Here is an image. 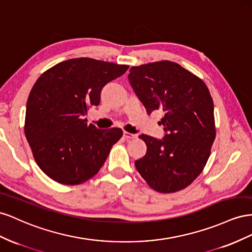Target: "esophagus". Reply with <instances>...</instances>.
Listing matches in <instances>:
<instances>
[{
    "label": "esophagus",
    "mask_w": 252,
    "mask_h": 252,
    "mask_svg": "<svg viewBox=\"0 0 252 252\" xmlns=\"http://www.w3.org/2000/svg\"><path fill=\"white\" fill-rule=\"evenodd\" d=\"M124 137L126 138V139H134V138H136V135L135 134H131V133H128V132H124Z\"/></svg>",
    "instance_id": "obj_1"
}]
</instances>
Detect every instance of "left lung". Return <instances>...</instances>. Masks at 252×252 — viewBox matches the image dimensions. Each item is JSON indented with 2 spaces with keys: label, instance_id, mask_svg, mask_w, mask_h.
Masks as SVG:
<instances>
[{
  "label": "left lung",
  "instance_id": "1",
  "mask_svg": "<svg viewBox=\"0 0 252 252\" xmlns=\"http://www.w3.org/2000/svg\"><path fill=\"white\" fill-rule=\"evenodd\" d=\"M128 81L148 114L160 110L162 139L148 135L147 153L135 161L153 190L173 193L193 183L206 166L215 139L213 100L205 82L175 62L130 68Z\"/></svg>",
  "mask_w": 252,
  "mask_h": 252
}]
</instances>
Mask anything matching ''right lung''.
I'll list each match as a JSON object with an SVG mask.
<instances>
[{
	"label": "right lung",
	"instance_id": "right-lung-1",
	"mask_svg": "<svg viewBox=\"0 0 252 252\" xmlns=\"http://www.w3.org/2000/svg\"><path fill=\"white\" fill-rule=\"evenodd\" d=\"M127 68L91 58L69 59L44 71L33 84L24 132L35 162L55 182L82 184L103 166L122 130H99L83 116L99 105L103 86Z\"/></svg>",
	"mask_w": 252,
	"mask_h": 252
}]
</instances>
